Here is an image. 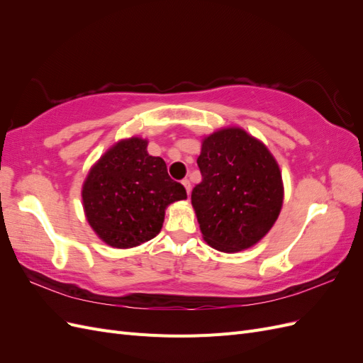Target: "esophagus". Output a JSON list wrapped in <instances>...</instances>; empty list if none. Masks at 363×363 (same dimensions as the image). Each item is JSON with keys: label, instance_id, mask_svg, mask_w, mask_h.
Here are the masks:
<instances>
[{"label": "esophagus", "instance_id": "1", "mask_svg": "<svg viewBox=\"0 0 363 363\" xmlns=\"http://www.w3.org/2000/svg\"><path fill=\"white\" fill-rule=\"evenodd\" d=\"M182 184L184 186V189H186V192H188V195L191 194V189H192V186H191V182L188 180V179H184L183 182H182Z\"/></svg>", "mask_w": 363, "mask_h": 363}]
</instances>
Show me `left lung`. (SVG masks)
I'll use <instances>...</instances> for the list:
<instances>
[{
	"mask_svg": "<svg viewBox=\"0 0 363 363\" xmlns=\"http://www.w3.org/2000/svg\"><path fill=\"white\" fill-rule=\"evenodd\" d=\"M203 180L191 200L203 239L223 252L256 245L276 224L284 188L279 163L262 140L223 127L201 140Z\"/></svg>",
	"mask_w": 363,
	"mask_h": 363,
	"instance_id": "8db88e82",
	"label": "left lung"
}]
</instances>
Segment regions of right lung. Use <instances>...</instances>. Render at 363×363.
Segmentation results:
<instances>
[{"mask_svg": "<svg viewBox=\"0 0 363 363\" xmlns=\"http://www.w3.org/2000/svg\"><path fill=\"white\" fill-rule=\"evenodd\" d=\"M147 147L148 140L138 136L118 140L84 179L86 219L108 247L133 248L157 236L167 207L188 199L164 160L150 156Z\"/></svg>", "mask_w": 363, "mask_h": 363, "instance_id": "right-lung-1", "label": "right lung"}]
</instances>
